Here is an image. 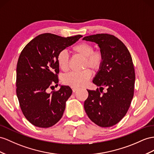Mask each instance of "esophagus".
Segmentation results:
<instances>
[{
	"instance_id": "34e87169",
	"label": "esophagus",
	"mask_w": 154,
	"mask_h": 154,
	"mask_svg": "<svg viewBox=\"0 0 154 154\" xmlns=\"http://www.w3.org/2000/svg\"><path fill=\"white\" fill-rule=\"evenodd\" d=\"M72 90H73V92H75L77 91V90H78L77 88H75V87H72Z\"/></svg>"
}]
</instances>
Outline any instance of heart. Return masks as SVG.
Here are the masks:
<instances>
[{
	"instance_id": "1",
	"label": "heart",
	"mask_w": 154,
	"mask_h": 154,
	"mask_svg": "<svg viewBox=\"0 0 154 154\" xmlns=\"http://www.w3.org/2000/svg\"><path fill=\"white\" fill-rule=\"evenodd\" d=\"M94 46L87 42H81L74 45L72 51L74 53L84 57L85 68L90 67L94 71L100 69L103 62V54L100 50L94 51ZM58 65L62 71L66 72L69 68V57L65 50L61 51L57 56ZM92 76V72L89 69L82 72H72L63 78L64 83L72 87H81L84 86Z\"/></svg>"
}]
</instances>
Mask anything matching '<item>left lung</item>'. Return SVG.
Instances as JSON below:
<instances>
[{"instance_id":"1","label":"left lung","mask_w":154,"mask_h":154,"mask_svg":"<svg viewBox=\"0 0 154 154\" xmlns=\"http://www.w3.org/2000/svg\"><path fill=\"white\" fill-rule=\"evenodd\" d=\"M82 39L97 43L104 57L93 80L100 90H87L85 112L96 125L111 127L124 117L133 99L135 73L132 58L123 42L113 35L97 34ZM103 87L107 92L101 94Z\"/></svg>"}]
</instances>
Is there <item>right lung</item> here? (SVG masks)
Here are the masks:
<instances>
[{
    "label": "right lung",
    "instance_id": "right-lung-1",
    "mask_svg": "<svg viewBox=\"0 0 154 154\" xmlns=\"http://www.w3.org/2000/svg\"><path fill=\"white\" fill-rule=\"evenodd\" d=\"M81 37L42 34L21 51L16 69L17 96L23 115L36 127L49 128L61 119L72 90L63 85L50 94L47 90L54 83L58 86V53Z\"/></svg>",
    "mask_w": 154,
    "mask_h": 154
}]
</instances>
